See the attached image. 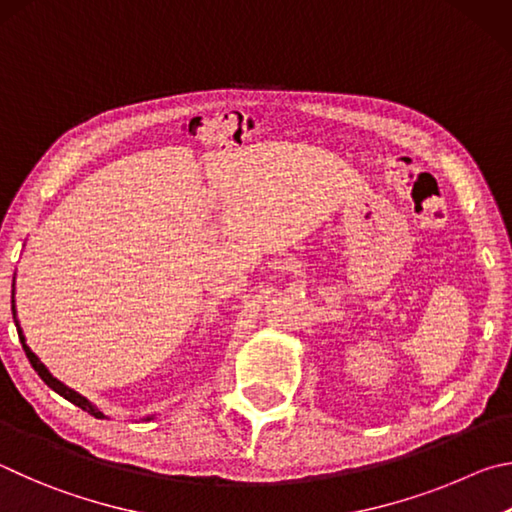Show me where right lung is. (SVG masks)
Wrapping results in <instances>:
<instances>
[{"instance_id":"1","label":"right lung","mask_w":512,"mask_h":512,"mask_svg":"<svg viewBox=\"0 0 512 512\" xmlns=\"http://www.w3.org/2000/svg\"><path fill=\"white\" fill-rule=\"evenodd\" d=\"M13 292H15V283H13ZM13 319H15V326H17V335H20V342H22V348H24V353H26V357H29V362H31V366L35 369V373L40 375L42 378V382L47 384L49 389H53L56 393H60L62 398L65 400H69L71 405H76V407H80L83 411H87V414H92L94 418H105V414L103 411H98L92 402H89L87 398H83L80 396V393H76L74 389H69V387H65V384H62L60 380H56L53 378V375L49 373V369L47 366H44L40 360H38V355H35L29 346H26V339H24V335H22V328H20V324H17V317H15V299H13ZM150 420V418H148Z\"/></svg>"}]
</instances>
